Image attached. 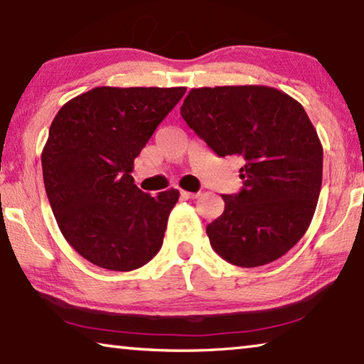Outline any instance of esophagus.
<instances>
[{
    "label": "esophagus",
    "instance_id": "1",
    "mask_svg": "<svg viewBox=\"0 0 364 364\" xmlns=\"http://www.w3.org/2000/svg\"><path fill=\"white\" fill-rule=\"evenodd\" d=\"M199 193H191V191H181V198L183 199H194L198 198Z\"/></svg>",
    "mask_w": 364,
    "mask_h": 364
}]
</instances>
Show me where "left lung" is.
Listing matches in <instances>:
<instances>
[{
    "label": "left lung",
    "instance_id": "1",
    "mask_svg": "<svg viewBox=\"0 0 364 364\" xmlns=\"http://www.w3.org/2000/svg\"><path fill=\"white\" fill-rule=\"evenodd\" d=\"M181 117L218 156L242 161L237 194L208 224L211 247L229 264L259 267L309 229L321 189L323 148L299 102L274 87L193 89Z\"/></svg>",
    "mask_w": 364,
    "mask_h": 364
}]
</instances>
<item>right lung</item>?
<instances>
[{
    "label": "right lung",
    "mask_w": 364,
    "mask_h": 364,
    "mask_svg": "<svg viewBox=\"0 0 364 364\" xmlns=\"http://www.w3.org/2000/svg\"><path fill=\"white\" fill-rule=\"evenodd\" d=\"M184 87H95L63 105L43 150L44 186L60 232L89 262L129 272L161 249L178 189L150 196L133 161Z\"/></svg>",
    "instance_id": "obj_1"
}]
</instances>
